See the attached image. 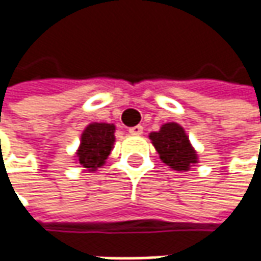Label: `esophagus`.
<instances>
[{
	"mask_svg": "<svg viewBox=\"0 0 261 261\" xmlns=\"http://www.w3.org/2000/svg\"><path fill=\"white\" fill-rule=\"evenodd\" d=\"M130 135H135V136H139V135H142L144 134V127L141 125H138V126H134V127H129V130H127Z\"/></svg>",
	"mask_w": 261,
	"mask_h": 261,
	"instance_id": "esophagus-1",
	"label": "esophagus"
}]
</instances>
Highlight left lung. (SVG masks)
Here are the masks:
<instances>
[{"mask_svg": "<svg viewBox=\"0 0 261 261\" xmlns=\"http://www.w3.org/2000/svg\"><path fill=\"white\" fill-rule=\"evenodd\" d=\"M149 139L155 146L160 158L167 166L177 171H187L197 163V154L190 145L185 129L174 122L161 126L158 132H152Z\"/></svg>", "mask_w": 261, "mask_h": 261, "instance_id": "left-lung-1", "label": "left lung"}]
</instances>
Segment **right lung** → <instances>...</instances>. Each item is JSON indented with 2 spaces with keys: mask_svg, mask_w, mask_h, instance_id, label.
<instances>
[{
  "mask_svg": "<svg viewBox=\"0 0 261 261\" xmlns=\"http://www.w3.org/2000/svg\"><path fill=\"white\" fill-rule=\"evenodd\" d=\"M115 125L110 123H91L81 135V144L76 151L80 164L95 171L105 164L115 144Z\"/></svg>",
  "mask_w": 261,
  "mask_h": 261,
  "instance_id": "1",
  "label": "right lung"
}]
</instances>
